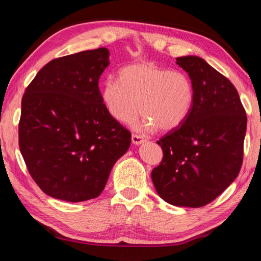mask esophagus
Wrapping results in <instances>:
<instances>
[{"label":"esophagus","mask_w":261,"mask_h":261,"mask_svg":"<svg viewBox=\"0 0 261 261\" xmlns=\"http://www.w3.org/2000/svg\"><path fill=\"white\" fill-rule=\"evenodd\" d=\"M132 142H133L135 145H139V144L144 142V139H143V136H141L139 134H133L132 135Z\"/></svg>","instance_id":"34e87169"}]
</instances>
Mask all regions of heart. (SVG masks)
<instances>
[{
  "instance_id": "b5f03b06",
  "label": "heart",
  "mask_w": 261,
  "mask_h": 261,
  "mask_svg": "<svg viewBox=\"0 0 261 261\" xmlns=\"http://www.w3.org/2000/svg\"><path fill=\"white\" fill-rule=\"evenodd\" d=\"M102 97L114 120L126 123L139 110L147 129H175L186 121L195 103V86L187 73L152 63L122 67L118 79L103 84Z\"/></svg>"
}]
</instances>
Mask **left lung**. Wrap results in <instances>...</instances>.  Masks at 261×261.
<instances>
[{
  "label": "left lung",
  "instance_id": "obj_1",
  "mask_svg": "<svg viewBox=\"0 0 261 261\" xmlns=\"http://www.w3.org/2000/svg\"><path fill=\"white\" fill-rule=\"evenodd\" d=\"M176 64L194 82L195 103L186 121L157 141L164 156L151 179L168 204L202 207L239 175L246 114L234 85L203 58L179 57Z\"/></svg>",
  "mask_w": 261,
  "mask_h": 261
}]
</instances>
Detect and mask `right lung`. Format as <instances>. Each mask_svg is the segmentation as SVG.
Masks as SVG:
<instances>
[{
    "mask_svg": "<svg viewBox=\"0 0 261 261\" xmlns=\"http://www.w3.org/2000/svg\"><path fill=\"white\" fill-rule=\"evenodd\" d=\"M109 55L98 48L55 58L22 96L19 149L31 176L50 197L96 198L129 148L130 132L110 116L99 91Z\"/></svg>",
    "mask_w": 261,
    "mask_h": 261,
    "instance_id": "obj_1",
    "label": "right lung"
}]
</instances>
